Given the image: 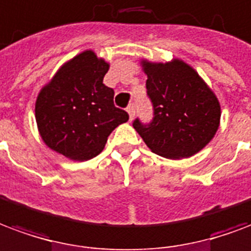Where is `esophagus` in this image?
I'll list each match as a JSON object with an SVG mask.
<instances>
[{
  "label": "esophagus",
  "instance_id": "obj_1",
  "mask_svg": "<svg viewBox=\"0 0 251 251\" xmlns=\"http://www.w3.org/2000/svg\"><path fill=\"white\" fill-rule=\"evenodd\" d=\"M127 113H129V118H130V120H133V118H134V114H135V106L133 105V103L127 106Z\"/></svg>",
  "mask_w": 251,
  "mask_h": 251
}]
</instances>
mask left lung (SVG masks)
Returning <instances> with one entry per match:
<instances>
[{"mask_svg": "<svg viewBox=\"0 0 251 251\" xmlns=\"http://www.w3.org/2000/svg\"><path fill=\"white\" fill-rule=\"evenodd\" d=\"M154 109L149 125L133 126L153 153L170 159L189 158L205 148L220 127L221 105L200 74L183 62L141 61Z\"/></svg>", "mask_w": 251, "mask_h": 251, "instance_id": "1", "label": "left lung"}]
</instances>
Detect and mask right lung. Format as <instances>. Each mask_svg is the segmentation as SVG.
<instances>
[{"mask_svg":"<svg viewBox=\"0 0 251 251\" xmlns=\"http://www.w3.org/2000/svg\"><path fill=\"white\" fill-rule=\"evenodd\" d=\"M109 64L93 50L65 62L38 93L36 121L48 148L74 161L101 153L107 137L129 114L114 106V90L103 83Z\"/></svg>","mask_w":251,"mask_h":251,"instance_id":"right-lung-1","label":"right lung"}]
</instances>
